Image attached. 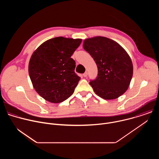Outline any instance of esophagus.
I'll return each instance as SVG.
<instances>
[{
  "instance_id": "obj_1",
  "label": "esophagus",
  "mask_w": 159,
  "mask_h": 159,
  "mask_svg": "<svg viewBox=\"0 0 159 159\" xmlns=\"http://www.w3.org/2000/svg\"><path fill=\"white\" fill-rule=\"evenodd\" d=\"M83 76H84V77H86L87 76V72H85L83 74Z\"/></svg>"
}]
</instances>
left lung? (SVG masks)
Returning <instances> with one entry per match:
<instances>
[{"label": "left lung", "instance_id": "8db88e82", "mask_svg": "<svg viewBox=\"0 0 159 159\" xmlns=\"http://www.w3.org/2000/svg\"><path fill=\"white\" fill-rule=\"evenodd\" d=\"M83 47L98 66L97 78L89 83L94 93L106 100L123 95L129 85L133 71L126 50L117 42L103 36L85 39Z\"/></svg>", "mask_w": 159, "mask_h": 159}]
</instances>
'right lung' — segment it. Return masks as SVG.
I'll return each instance as SVG.
<instances>
[{
    "instance_id": "obj_1",
    "label": "right lung",
    "mask_w": 159,
    "mask_h": 159,
    "mask_svg": "<svg viewBox=\"0 0 159 159\" xmlns=\"http://www.w3.org/2000/svg\"><path fill=\"white\" fill-rule=\"evenodd\" d=\"M81 42V39L57 37L33 52L29 75L35 90L45 100L59 103L74 93L80 77L74 72L75 61L70 57Z\"/></svg>"
}]
</instances>
